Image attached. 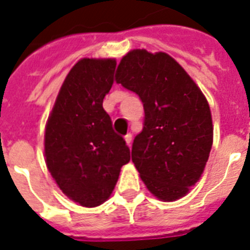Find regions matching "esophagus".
Wrapping results in <instances>:
<instances>
[{
    "mask_svg": "<svg viewBox=\"0 0 250 250\" xmlns=\"http://www.w3.org/2000/svg\"><path fill=\"white\" fill-rule=\"evenodd\" d=\"M125 144H127V146H131V144H132V135L131 133H127V135L125 136Z\"/></svg>",
    "mask_w": 250,
    "mask_h": 250,
    "instance_id": "obj_1",
    "label": "esophagus"
}]
</instances>
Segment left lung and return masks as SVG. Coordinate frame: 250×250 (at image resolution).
Segmentation results:
<instances>
[{"label":"left lung","mask_w":250,"mask_h":250,"mask_svg":"<svg viewBox=\"0 0 250 250\" xmlns=\"http://www.w3.org/2000/svg\"><path fill=\"white\" fill-rule=\"evenodd\" d=\"M115 81L144 103V129L132 145V161L142 182L159 200H179L200 180L212 147L206 98L164 52L131 50L121 60Z\"/></svg>","instance_id":"1"}]
</instances>
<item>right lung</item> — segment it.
<instances>
[{"label":"right lung","mask_w":250,"mask_h":250,"mask_svg":"<svg viewBox=\"0 0 250 250\" xmlns=\"http://www.w3.org/2000/svg\"><path fill=\"white\" fill-rule=\"evenodd\" d=\"M115 64L113 58L80 60L61 86L45 125L48 170L60 189L83 207L105 202L121 167L131 160L128 146L103 108Z\"/></svg>","instance_id":"add662e5"}]
</instances>
